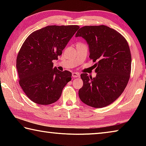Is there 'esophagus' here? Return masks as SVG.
<instances>
[{
  "label": "esophagus",
  "mask_w": 146,
  "mask_h": 146,
  "mask_svg": "<svg viewBox=\"0 0 146 146\" xmlns=\"http://www.w3.org/2000/svg\"><path fill=\"white\" fill-rule=\"evenodd\" d=\"M72 76L73 78H76V77H78V76H80V74L78 73H75V72H73L72 73Z\"/></svg>",
  "instance_id": "esophagus-1"
}]
</instances>
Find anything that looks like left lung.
Instances as JSON below:
<instances>
[{
    "label": "left lung",
    "mask_w": 146,
    "mask_h": 146,
    "mask_svg": "<svg viewBox=\"0 0 146 146\" xmlns=\"http://www.w3.org/2000/svg\"><path fill=\"white\" fill-rule=\"evenodd\" d=\"M75 36L85 39L90 58L97 62L96 77L80 75L83 86L78 91L79 98L91 107H106L120 97L129 81L131 56L127 42L118 31L104 25L84 26Z\"/></svg>",
    "instance_id": "1"
}]
</instances>
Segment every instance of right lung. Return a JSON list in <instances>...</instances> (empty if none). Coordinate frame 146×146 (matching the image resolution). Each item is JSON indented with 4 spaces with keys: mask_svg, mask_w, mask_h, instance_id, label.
Masks as SVG:
<instances>
[{
    "mask_svg": "<svg viewBox=\"0 0 146 146\" xmlns=\"http://www.w3.org/2000/svg\"><path fill=\"white\" fill-rule=\"evenodd\" d=\"M78 26H48L29 35L17 58L19 84L29 99L40 105L55 102L71 80L69 71L53 68Z\"/></svg>",
    "mask_w": 146,
    "mask_h": 146,
    "instance_id": "1",
    "label": "right lung"
}]
</instances>
